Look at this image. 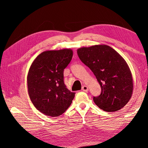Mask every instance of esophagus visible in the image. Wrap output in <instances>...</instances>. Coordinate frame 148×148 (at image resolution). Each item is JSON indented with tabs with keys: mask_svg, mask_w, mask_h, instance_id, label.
<instances>
[{
	"mask_svg": "<svg viewBox=\"0 0 148 148\" xmlns=\"http://www.w3.org/2000/svg\"><path fill=\"white\" fill-rule=\"evenodd\" d=\"M82 91H85V92H86V91H88V87L87 86H83V87H82Z\"/></svg>",
	"mask_w": 148,
	"mask_h": 148,
	"instance_id": "34e87169",
	"label": "esophagus"
}]
</instances>
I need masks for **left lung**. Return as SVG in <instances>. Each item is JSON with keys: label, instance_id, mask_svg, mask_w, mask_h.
<instances>
[{"label": "left lung", "instance_id": "left-lung-1", "mask_svg": "<svg viewBox=\"0 0 148 148\" xmlns=\"http://www.w3.org/2000/svg\"><path fill=\"white\" fill-rule=\"evenodd\" d=\"M77 53L101 86V95L93 97L96 106L109 112L123 108L130 99L133 89L131 71L123 58L107 45L81 47Z\"/></svg>", "mask_w": 148, "mask_h": 148}]
</instances>
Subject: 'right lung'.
Listing matches in <instances>:
<instances>
[{"label": "right lung", "mask_w": 148, "mask_h": 148, "mask_svg": "<svg viewBox=\"0 0 148 148\" xmlns=\"http://www.w3.org/2000/svg\"><path fill=\"white\" fill-rule=\"evenodd\" d=\"M73 57L70 49L47 51L36 58L27 77L29 98L39 111L58 117L69 108L75 92L66 88L64 71Z\"/></svg>", "instance_id": "add662e5"}]
</instances>
